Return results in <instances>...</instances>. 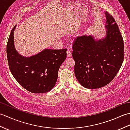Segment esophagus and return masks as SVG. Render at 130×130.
I'll return each instance as SVG.
<instances>
[{"label":"esophagus","instance_id":"obj_1","mask_svg":"<svg viewBox=\"0 0 130 130\" xmlns=\"http://www.w3.org/2000/svg\"><path fill=\"white\" fill-rule=\"evenodd\" d=\"M67 56L68 57H71V52L70 50H68L67 51Z\"/></svg>","mask_w":130,"mask_h":130}]
</instances>
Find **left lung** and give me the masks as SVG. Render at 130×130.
<instances>
[{
    "instance_id": "obj_1",
    "label": "left lung",
    "mask_w": 130,
    "mask_h": 130,
    "mask_svg": "<svg viewBox=\"0 0 130 130\" xmlns=\"http://www.w3.org/2000/svg\"><path fill=\"white\" fill-rule=\"evenodd\" d=\"M106 36L96 40L92 36L77 37L73 44L74 73L83 87L97 89L111 82L123 61L122 36L114 18L106 13Z\"/></svg>"
}]
</instances>
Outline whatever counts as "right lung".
I'll return each instance as SVG.
<instances>
[{
  "label": "right lung",
  "mask_w": 130,
  "mask_h": 130,
  "mask_svg": "<svg viewBox=\"0 0 130 130\" xmlns=\"http://www.w3.org/2000/svg\"><path fill=\"white\" fill-rule=\"evenodd\" d=\"M11 31L7 46L9 69L18 83L33 93L49 92L56 84L59 69L67 58V48L45 49L34 56L26 57L16 51L14 31Z\"/></svg>",
  "instance_id": "1"
}]
</instances>
